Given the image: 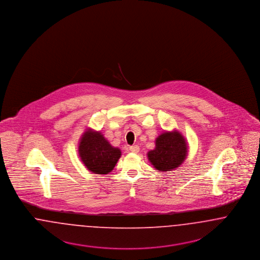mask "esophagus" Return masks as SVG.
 Instances as JSON below:
<instances>
[{
  "label": "esophagus",
  "instance_id": "obj_1",
  "mask_svg": "<svg viewBox=\"0 0 260 260\" xmlns=\"http://www.w3.org/2000/svg\"><path fill=\"white\" fill-rule=\"evenodd\" d=\"M129 150H130L131 152L137 153V152H139L140 148H139V146H138V145H135V146H132V147H129Z\"/></svg>",
  "mask_w": 260,
  "mask_h": 260
}]
</instances>
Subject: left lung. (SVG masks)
<instances>
[{"label":"left lung","instance_id":"8db88e82","mask_svg":"<svg viewBox=\"0 0 260 260\" xmlns=\"http://www.w3.org/2000/svg\"><path fill=\"white\" fill-rule=\"evenodd\" d=\"M186 144L178 133H163L156 139L155 148L147 154L148 160L159 171H171L179 167L186 156Z\"/></svg>","mask_w":260,"mask_h":260}]
</instances>
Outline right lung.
Returning a JSON list of instances; mask_svg holds the SVG:
<instances>
[{
    "label": "right lung",
    "instance_id": "obj_1",
    "mask_svg": "<svg viewBox=\"0 0 260 260\" xmlns=\"http://www.w3.org/2000/svg\"><path fill=\"white\" fill-rule=\"evenodd\" d=\"M79 155L87 169L95 174H108L114 168L121 152L113 147L99 132L87 131L79 143Z\"/></svg>",
    "mask_w": 260,
    "mask_h": 260
}]
</instances>
